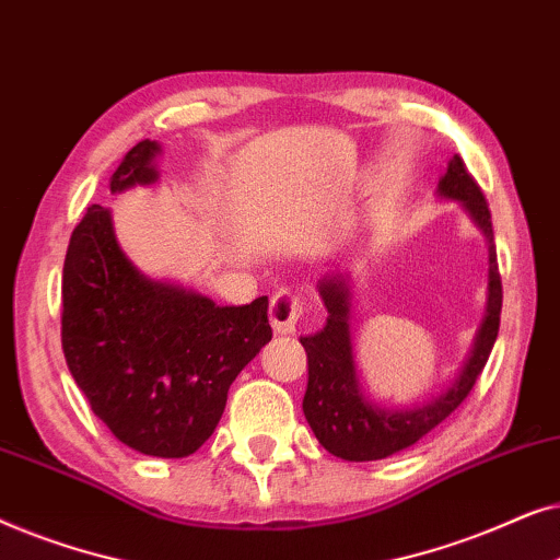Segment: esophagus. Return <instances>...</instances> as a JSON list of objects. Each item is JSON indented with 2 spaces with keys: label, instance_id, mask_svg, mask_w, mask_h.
I'll return each instance as SVG.
<instances>
[{
  "label": "esophagus",
  "instance_id": "obj_1",
  "mask_svg": "<svg viewBox=\"0 0 560 560\" xmlns=\"http://www.w3.org/2000/svg\"><path fill=\"white\" fill-rule=\"evenodd\" d=\"M270 324L275 334H293L298 328V320L303 318L305 305L303 298L295 295L293 290H278L270 301Z\"/></svg>",
  "mask_w": 560,
  "mask_h": 560
}]
</instances>
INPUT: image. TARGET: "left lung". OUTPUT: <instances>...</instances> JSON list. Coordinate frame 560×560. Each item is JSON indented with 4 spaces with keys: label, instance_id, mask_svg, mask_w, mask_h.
<instances>
[{
    "label": "left lung",
    "instance_id": "1",
    "mask_svg": "<svg viewBox=\"0 0 560 560\" xmlns=\"http://www.w3.org/2000/svg\"><path fill=\"white\" fill-rule=\"evenodd\" d=\"M439 194L451 201H462L489 242L487 316L481 320L469 359L446 393L418 408L385 410L366 402L359 393L349 341V275L334 272L318 280V293L324 298L328 318L318 334L301 339L308 354V387L303 397V412L320 446L343 462H377L418 443L466 400L492 354L497 331H500L502 278L497 267L489 203L458 155L448 163L446 175L439 183Z\"/></svg>",
    "mask_w": 560,
    "mask_h": 560
}]
</instances>
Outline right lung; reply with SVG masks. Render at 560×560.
<instances>
[{
  "instance_id": "right-lung-1",
  "label": "right lung",
  "mask_w": 560,
  "mask_h": 560,
  "mask_svg": "<svg viewBox=\"0 0 560 560\" xmlns=\"http://www.w3.org/2000/svg\"><path fill=\"white\" fill-rule=\"evenodd\" d=\"M158 142L142 140L112 175V194L158 178ZM272 339L267 295L249 305L144 278L94 203L68 242L60 341L94 416L125 446L190 456L224 412L232 382Z\"/></svg>"
}]
</instances>
